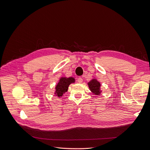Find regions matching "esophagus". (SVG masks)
I'll list each match as a JSON object with an SVG mask.
<instances>
[{"label": "esophagus", "mask_w": 150, "mask_h": 150, "mask_svg": "<svg viewBox=\"0 0 150 150\" xmlns=\"http://www.w3.org/2000/svg\"><path fill=\"white\" fill-rule=\"evenodd\" d=\"M77 82H79V83H82V82H83L82 78V77H79L78 78V79H77Z\"/></svg>", "instance_id": "1"}]
</instances>
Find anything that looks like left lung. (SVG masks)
Returning <instances> with one entry per match:
<instances>
[{"label": "left lung", "mask_w": 150, "mask_h": 150, "mask_svg": "<svg viewBox=\"0 0 150 150\" xmlns=\"http://www.w3.org/2000/svg\"><path fill=\"white\" fill-rule=\"evenodd\" d=\"M88 87L90 91L95 95H99L101 94V90L100 89L101 83L96 79H93L88 83Z\"/></svg>", "instance_id": "left-lung-1"}]
</instances>
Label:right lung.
I'll use <instances>...</instances> for the list:
<instances>
[{
  "mask_svg": "<svg viewBox=\"0 0 150 150\" xmlns=\"http://www.w3.org/2000/svg\"><path fill=\"white\" fill-rule=\"evenodd\" d=\"M75 82V79L74 77H62L57 85H56L55 87V95L57 96L59 98H60L63 96V95L65 93V92L68 91L69 85Z\"/></svg>",
  "mask_w": 150,
  "mask_h": 150,
  "instance_id": "right-lung-1",
  "label": "right lung"
}]
</instances>
